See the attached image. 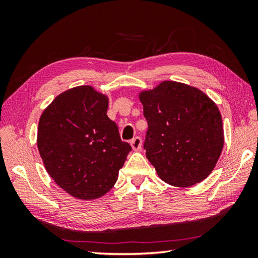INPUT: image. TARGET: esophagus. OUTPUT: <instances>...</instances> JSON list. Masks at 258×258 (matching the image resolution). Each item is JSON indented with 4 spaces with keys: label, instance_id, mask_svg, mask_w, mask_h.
<instances>
[{
    "label": "esophagus",
    "instance_id": "34e87169",
    "mask_svg": "<svg viewBox=\"0 0 258 258\" xmlns=\"http://www.w3.org/2000/svg\"><path fill=\"white\" fill-rule=\"evenodd\" d=\"M131 145H132L134 151H139L142 147V139L140 136H136V138L131 141Z\"/></svg>",
    "mask_w": 258,
    "mask_h": 258
}]
</instances>
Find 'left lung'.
<instances>
[{
  "label": "left lung",
  "mask_w": 258,
  "mask_h": 258,
  "mask_svg": "<svg viewBox=\"0 0 258 258\" xmlns=\"http://www.w3.org/2000/svg\"><path fill=\"white\" fill-rule=\"evenodd\" d=\"M149 124L146 157L164 182L188 187L204 180L224 146L218 107L196 87L164 81L140 94Z\"/></svg>",
  "instance_id": "8db88e82"
}]
</instances>
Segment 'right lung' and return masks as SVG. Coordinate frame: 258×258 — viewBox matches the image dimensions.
Segmentation results:
<instances>
[{
  "label": "right lung",
  "mask_w": 258,
  "mask_h": 258,
  "mask_svg": "<svg viewBox=\"0 0 258 258\" xmlns=\"http://www.w3.org/2000/svg\"><path fill=\"white\" fill-rule=\"evenodd\" d=\"M107 107V96L92 86H78L57 95L40 117L43 164L54 182L76 199L106 194L132 151L106 115Z\"/></svg>",
  "instance_id": "obj_1"
}]
</instances>
